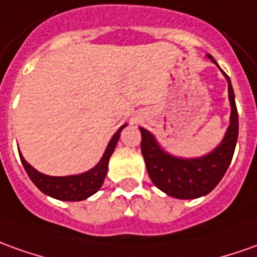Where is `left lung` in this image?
Here are the masks:
<instances>
[{"label": "left lung", "mask_w": 257, "mask_h": 257, "mask_svg": "<svg viewBox=\"0 0 257 257\" xmlns=\"http://www.w3.org/2000/svg\"><path fill=\"white\" fill-rule=\"evenodd\" d=\"M208 58L214 64H217L213 56H208ZM224 75L228 81V98L231 103L229 127L220 146L210 154L192 159L169 155L159 147L151 133L140 127L141 152L146 161L148 175L152 183L168 196L183 200L206 196L220 183L232 161L238 140L239 121L231 79L225 72Z\"/></svg>", "instance_id": "8db88e82"}]
</instances>
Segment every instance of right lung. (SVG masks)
<instances>
[{
    "label": "right lung",
    "instance_id": "1",
    "mask_svg": "<svg viewBox=\"0 0 257 257\" xmlns=\"http://www.w3.org/2000/svg\"><path fill=\"white\" fill-rule=\"evenodd\" d=\"M124 127L125 124L121 125L116 132V134L111 137L103 157L98 164L92 169H89L88 172L79 173V175H71V176L43 175V173L37 172L33 166L29 165L21 152H19V157H21L22 165H24L28 176L31 178L32 182L36 185L40 192H43L44 194L50 196L53 199L64 200V201H81V200L88 199L89 196L95 194L100 189V186L105 180L106 172H107L109 159H110L111 154L114 151L116 144L120 139V133Z\"/></svg>",
    "mask_w": 257,
    "mask_h": 257
}]
</instances>
